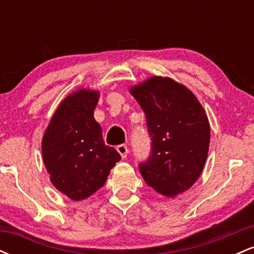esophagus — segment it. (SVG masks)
I'll list each match as a JSON object with an SVG mask.
<instances>
[{"label":"esophagus","instance_id":"esophagus-1","mask_svg":"<svg viewBox=\"0 0 254 254\" xmlns=\"http://www.w3.org/2000/svg\"><path fill=\"white\" fill-rule=\"evenodd\" d=\"M117 150H118V153L121 154V156L123 157V159H125V157L127 156V153H129V149H127V145H125V144L118 145Z\"/></svg>","mask_w":254,"mask_h":254}]
</instances>
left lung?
<instances>
[{"label":"left lung","mask_w":254,"mask_h":254,"mask_svg":"<svg viewBox=\"0 0 254 254\" xmlns=\"http://www.w3.org/2000/svg\"><path fill=\"white\" fill-rule=\"evenodd\" d=\"M130 93L147 118L151 154L139 164L148 186L168 198L191 188L208 157L210 125L196 95L171 77L151 76Z\"/></svg>","instance_id":"obj_1"}]
</instances>
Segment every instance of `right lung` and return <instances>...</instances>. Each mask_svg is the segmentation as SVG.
<instances>
[{
    "label": "right lung",
    "instance_id": "add662e5",
    "mask_svg": "<svg viewBox=\"0 0 254 254\" xmlns=\"http://www.w3.org/2000/svg\"><path fill=\"white\" fill-rule=\"evenodd\" d=\"M99 90L81 88L61 101L42 139L43 161L52 185L72 200H82L104 186L121 160L105 145L94 119Z\"/></svg>",
    "mask_w": 254,
    "mask_h": 254
}]
</instances>
